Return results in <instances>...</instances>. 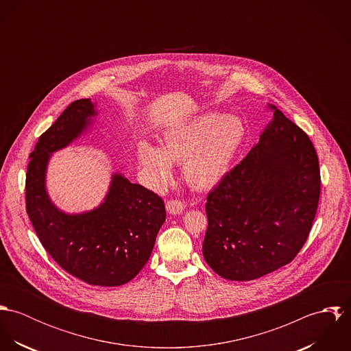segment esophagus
Listing matches in <instances>:
<instances>
[{"label":"esophagus","instance_id":"esophagus-1","mask_svg":"<svg viewBox=\"0 0 351 351\" xmlns=\"http://www.w3.org/2000/svg\"><path fill=\"white\" fill-rule=\"evenodd\" d=\"M166 209L171 215H180L185 209V204L180 199H171L166 202Z\"/></svg>","mask_w":351,"mask_h":351}]
</instances>
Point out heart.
I'll return each mask as SVG.
<instances>
[{
    "label": "heart",
    "instance_id": "heart-1",
    "mask_svg": "<svg viewBox=\"0 0 351 351\" xmlns=\"http://www.w3.org/2000/svg\"><path fill=\"white\" fill-rule=\"evenodd\" d=\"M246 134V124L241 117L205 113L167 130L160 139V150L141 143L138 158L155 188L170 181V163L184 162L182 173L188 185L208 191L228 174Z\"/></svg>",
    "mask_w": 351,
    "mask_h": 351
}]
</instances>
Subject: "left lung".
I'll return each mask as SVG.
<instances>
[{
  "label": "left lung",
  "mask_w": 351,
  "mask_h": 351,
  "mask_svg": "<svg viewBox=\"0 0 351 351\" xmlns=\"http://www.w3.org/2000/svg\"><path fill=\"white\" fill-rule=\"evenodd\" d=\"M259 143L208 193L202 254L210 269L250 281L292 262L306 242L320 197L308 135L276 106Z\"/></svg>",
  "instance_id": "left-lung-1"
}]
</instances>
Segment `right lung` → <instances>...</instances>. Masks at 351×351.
I'll return each instance as SVG.
<instances>
[{
    "instance_id": "right-lung-1",
    "label": "right lung",
    "mask_w": 351,
    "mask_h": 351,
    "mask_svg": "<svg viewBox=\"0 0 351 351\" xmlns=\"http://www.w3.org/2000/svg\"><path fill=\"white\" fill-rule=\"evenodd\" d=\"M95 114L89 99L71 102L31 152L25 177V208L51 258L71 276L100 287L131 281L146 265L166 219L165 202L139 184L113 176L100 206L82 215L58 210L45 189L51 152L67 146Z\"/></svg>"
}]
</instances>
